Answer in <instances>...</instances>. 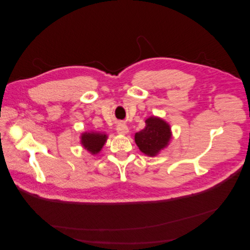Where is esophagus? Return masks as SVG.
I'll use <instances>...</instances> for the list:
<instances>
[{
	"label": "esophagus",
	"instance_id": "1",
	"mask_svg": "<svg viewBox=\"0 0 250 250\" xmlns=\"http://www.w3.org/2000/svg\"><path fill=\"white\" fill-rule=\"evenodd\" d=\"M117 132L119 134H122V135H125L127 134L128 132H129V129H128V127L126 124L124 123H119L118 126H117Z\"/></svg>",
	"mask_w": 250,
	"mask_h": 250
}]
</instances>
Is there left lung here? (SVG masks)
<instances>
[{
	"label": "left lung",
	"instance_id": "left-lung-1",
	"mask_svg": "<svg viewBox=\"0 0 250 250\" xmlns=\"http://www.w3.org/2000/svg\"><path fill=\"white\" fill-rule=\"evenodd\" d=\"M143 130L134 134V141L141 152L153 157L167 148L172 139L171 126L160 117L151 116L145 121Z\"/></svg>",
	"mask_w": 250,
	"mask_h": 250
}]
</instances>
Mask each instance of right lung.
<instances>
[{"instance_id": "1", "label": "right lung", "mask_w": 250, "mask_h": 250, "mask_svg": "<svg viewBox=\"0 0 250 250\" xmlns=\"http://www.w3.org/2000/svg\"><path fill=\"white\" fill-rule=\"evenodd\" d=\"M108 139V135L99 131H85L80 135V144L92 155L100 153Z\"/></svg>"}]
</instances>
